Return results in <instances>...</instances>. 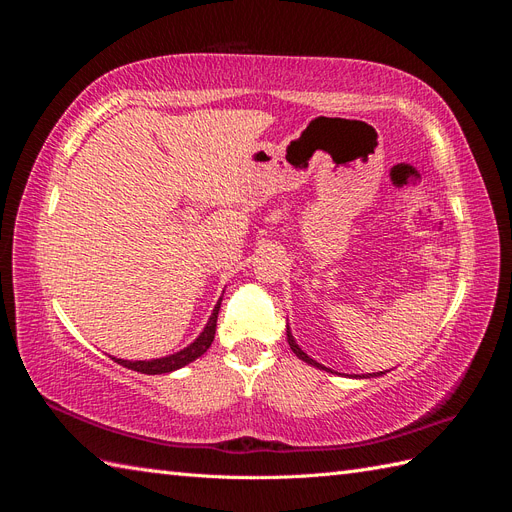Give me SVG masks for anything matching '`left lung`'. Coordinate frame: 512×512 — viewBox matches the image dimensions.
<instances>
[{"label": "left lung", "mask_w": 512, "mask_h": 512, "mask_svg": "<svg viewBox=\"0 0 512 512\" xmlns=\"http://www.w3.org/2000/svg\"><path fill=\"white\" fill-rule=\"evenodd\" d=\"M286 333H288V344H290V350H292L294 354H297L301 361H305L307 365H314V367H318V369H324V371H331V374H337V371H333V369H329V367H324L322 363L314 361V359H312V356H307V352H303V350H301V346L297 344V339H294V335H292L290 327H288V331H286ZM382 374H384V371H376V374H363V376H352V378H376V376H382ZM339 376H342V374H339Z\"/></svg>", "instance_id": "8db88e82"}]
</instances>
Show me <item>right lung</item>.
Returning <instances> with one entry per match:
<instances>
[{"label": "right lung", "mask_w": 512, "mask_h": 512, "mask_svg": "<svg viewBox=\"0 0 512 512\" xmlns=\"http://www.w3.org/2000/svg\"><path fill=\"white\" fill-rule=\"evenodd\" d=\"M220 303H222V299L218 301V305L213 307V314L209 316L203 333H200V335L194 339V342H192L190 346H185L183 350H179V352H175V354L160 356V359H151V361H123V359H115V356H113V361L119 363V365H123V367H128V369L141 371V374H149V376L170 374V371H175V369H181V367H185V365H190L192 361L198 359V356H203V354L209 350L211 342H213V337H215V324H218Z\"/></svg>", "instance_id": "obj_1"}]
</instances>
